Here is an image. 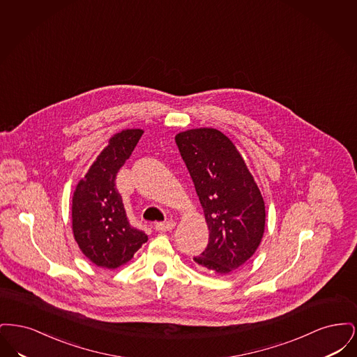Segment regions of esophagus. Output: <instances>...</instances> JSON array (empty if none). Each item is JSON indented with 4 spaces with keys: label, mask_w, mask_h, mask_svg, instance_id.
Masks as SVG:
<instances>
[{
    "label": "esophagus",
    "mask_w": 357,
    "mask_h": 357,
    "mask_svg": "<svg viewBox=\"0 0 357 357\" xmlns=\"http://www.w3.org/2000/svg\"><path fill=\"white\" fill-rule=\"evenodd\" d=\"M155 230L158 231H170L174 227H175V222L174 221H166V222H156L153 225Z\"/></svg>",
    "instance_id": "obj_1"
}]
</instances>
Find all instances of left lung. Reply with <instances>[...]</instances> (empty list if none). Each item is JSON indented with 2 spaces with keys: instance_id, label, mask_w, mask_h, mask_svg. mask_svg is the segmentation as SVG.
I'll use <instances>...</instances> for the list:
<instances>
[{
  "instance_id": "1",
  "label": "left lung",
  "mask_w": 357,
  "mask_h": 357,
  "mask_svg": "<svg viewBox=\"0 0 357 357\" xmlns=\"http://www.w3.org/2000/svg\"><path fill=\"white\" fill-rule=\"evenodd\" d=\"M175 143L204 208L208 243L194 261L227 274L243 265L264 236L265 204L233 142L215 128L188 130Z\"/></svg>"
}]
</instances>
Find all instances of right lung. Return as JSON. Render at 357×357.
Instances as JSON below:
<instances>
[{
	"mask_svg": "<svg viewBox=\"0 0 357 357\" xmlns=\"http://www.w3.org/2000/svg\"><path fill=\"white\" fill-rule=\"evenodd\" d=\"M142 135V130H126L112 136L73 192L75 239L86 258L107 269L128 262L149 239L131 225L115 186L118 171Z\"/></svg>",
	"mask_w": 357,
	"mask_h": 357,
	"instance_id": "right-lung-1",
	"label": "right lung"
}]
</instances>
